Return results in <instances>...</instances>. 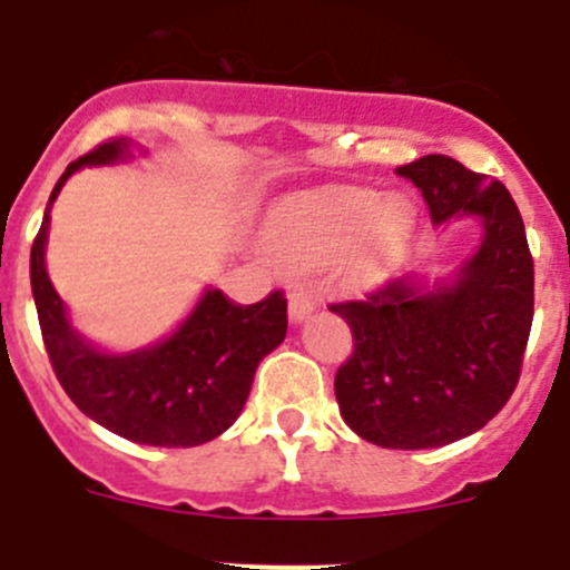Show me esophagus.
Segmentation results:
<instances>
[{
	"label": "esophagus",
	"instance_id": "1",
	"mask_svg": "<svg viewBox=\"0 0 570 570\" xmlns=\"http://www.w3.org/2000/svg\"><path fill=\"white\" fill-rule=\"evenodd\" d=\"M314 308H316V291L311 288V285H294L288 294L291 320L302 322Z\"/></svg>",
	"mask_w": 570,
	"mask_h": 570
}]
</instances>
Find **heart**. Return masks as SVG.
<instances>
[{"mask_svg":"<svg viewBox=\"0 0 570 570\" xmlns=\"http://www.w3.org/2000/svg\"><path fill=\"white\" fill-rule=\"evenodd\" d=\"M414 216L400 199L367 188H322L291 199L276 214L271 242L294 268H320L345 254L354 279H376L405 250Z\"/></svg>","mask_w":570,"mask_h":570,"instance_id":"1","label":"heart"}]
</instances>
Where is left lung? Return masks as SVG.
Returning a JSON list of instances; mask_svg holds the SVG:
<instances>
[{
    "label": "left lung",
    "mask_w": 570,
    "mask_h": 570,
    "mask_svg": "<svg viewBox=\"0 0 570 570\" xmlns=\"http://www.w3.org/2000/svg\"><path fill=\"white\" fill-rule=\"evenodd\" d=\"M425 196L434 225L480 216L482 245L451 285L391 279L336 302L354 351L336 371L342 420L380 448H440L480 431L520 382L533 320V259L508 188L451 156L396 168Z\"/></svg>",
    "instance_id": "8db88e82"
}]
</instances>
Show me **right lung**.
Masks as SVG:
<instances>
[{
	"label": "right lung",
	"mask_w": 570,
	"mask_h": 570,
	"mask_svg": "<svg viewBox=\"0 0 570 570\" xmlns=\"http://www.w3.org/2000/svg\"><path fill=\"white\" fill-rule=\"evenodd\" d=\"M130 156L128 139H108L59 176L30 248V288L53 374L73 405L114 434L139 445L194 448L228 431L242 414L256 365L288 331V299L274 291L256 305H236L205 291L194 314L159 345L105 354L70 328L65 305L45 271L50 205L65 179L85 165Z\"/></svg>",
	"instance_id": "1"
}]
</instances>
